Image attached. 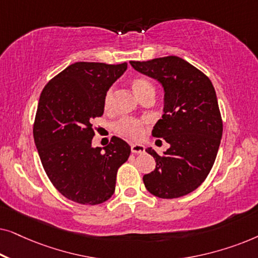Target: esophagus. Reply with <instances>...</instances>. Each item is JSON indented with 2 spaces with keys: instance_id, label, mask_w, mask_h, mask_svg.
Returning a JSON list of instances; mask_svg holds the SVG:
<instances>
[{
  "instance_id": "obj_1",
  "label": "esophagus",
  "mask_w": 258,
  "mask_h": 258,
  "mask_svg": "<svg viewBox=\"0 0 258 258\" xmlns=\"http://www.w3.org/2000/svg\"><path fill=\"white\" fill-rule=\"evenodd\" d=\"M144 150H146V148H144L143 144H140V143L132 144V153L133 154H143Z\"/></svg>"
}]
</instances>
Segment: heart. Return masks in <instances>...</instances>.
<instances>
[{
	"label": "heart",
	"instance_id": "obj_1",
	"mask_svg": "<svg viewBox=\"0 0 258 258\" xmlns=\"http://www.w3.org/2000/svg\"><path fill=\"white\" fill-rule=\"evenodd\" d=\"M132 88L133 91L135 93L137 97L143 96L148 91H154V87L149 81L142 77H137V79L132 81ZM112 100V90L109 89L104 96V105L109 107ZM116 132L121 135L129 137V139H139L143 134V122L141 119L125 117L119 119L115 125Z\"/></svg>",
	"mask_w": 258,
	"mask_h": 258
}]
</instances>
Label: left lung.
<instances>
[{
    "instance_id": "8db88e82",
    "label": "left lung",
    "mask_w": 258,
    "mask_h": 258,
    "mask_svg": "<svg viewBox=\"0 0 258 258\" xmlns=\"http://www.w3.org/2000/svg\"><path fill=\"white\" fill-rule=\"evenodd\" d=\"M136 72L158 81L164 91L163 115L154 137L169 143L163 155L147 153L156 167L143 176L147 190L160 199L188 195L207 178L220 148L223 124L211 81L178 56L130 61Z\"/></svg>"
}]
</instances>
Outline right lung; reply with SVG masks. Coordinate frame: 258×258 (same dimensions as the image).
<instances>
[{"instance_id": "right-lung-1", "label": "right lung", "mask_w": 258, "mask_h": 258, "mask_svg": "<svg viewBox=\"0 0 258 258\" xmlns=\"http://www.w3.org/2000/svg\"><path fill=\"white\" fill-rule=\"evenodd\" d=\"M128 64L76 62L48 82L38 101L34 141L56 189L76 203L96 206L115 191L117 170L129 144L114 136L94 148L93 121L104 111V96Z\"/></svg>"}]
</instances>
